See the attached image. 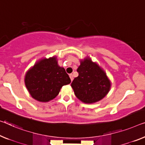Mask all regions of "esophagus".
Wrapping results in <instances>:
<instances>
[{
  "label": "esophagus",
  "mask_w": 145,
  "mask_h": 145,
  "mask_svg": "<svg viewBox=\"0 0 145 145\" xmlns=\"http://www.w3.org/2000/svg\"><path fill=\"white\" fill-rule=\"evenodd\" d=\"M70 75V79H71V81H73V74H72V73H71V74H70L69 75Z\"/></svg>",
  "instance_id": "obj_1"
}]
</instances>
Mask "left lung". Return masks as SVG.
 I'll use <instances>...</instances> for the list:
<instances>
[{"label": "left lung", "instance_id": "left-lung-1", "mask_svg": "<svg viewBox=\"0 0 145 145\" xmlns=\"http://www.w3.org/2000/svg\"><path fill=\"white\" fill-rule=\"evenodd\" d=\"M78 77L72 83L75 96L85 103H93L106 96L111 88V82L106 73L90 58L81 60L77 68Z\"/></svg>", "mask_w": 145, "mask_h": 145}]
</instances>
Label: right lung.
Instances as JSON below:
<instances>
[{
	"label": "right lung",
	"instance_id": "obj_1",
	"mask_svg": "<svg viewBox=\"0 0 145 145\" xmlns=\"http://www.w3.org/2000/svg\"><path fill=\"white\" fill-rule=\"evenodd\" d=\"M25 83L32 98L47 102L55 98L62 86L70 84L71 79L53 57L36 62L26 73Z\"/></svg>",
	"mask_w": 145,
	"mask_h": 145
}]
</instances>
